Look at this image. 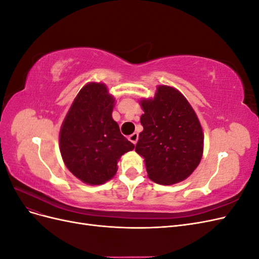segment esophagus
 Returning <instances> with one entry per match:
<instances>
[{
  "mask_svg": "<svg viewBox=\"0 0 259 259\" xmlns=\"http://www.w3.org/2000/svg\"><path fill=\"white\" fill-rule=\"evenodd\" d=\"M128 139H130L131 143L136 145V144H137V140H138V134H137V133H134V134H132V135L128 137Z\"/></svg>",
  "mask_w": 259,
  "mask_h": 259,
  "instance_id": "esophagus-1",
  "label": "esophagus"
}]
</instances>
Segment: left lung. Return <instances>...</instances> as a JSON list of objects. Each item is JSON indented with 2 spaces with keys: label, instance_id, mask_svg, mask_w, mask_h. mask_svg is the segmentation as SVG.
I'll return each mask as SVG.
<instances>
[{
  "label": "left lung",
  "instance_id": "1",
  "mask_svg": "<svg viewBox=\"0 0 259 259\" xmlns=\"http://www.w3.org/2000/svg\"><path fill=\"white\" fill-rule=\"evenodd\" d=\"M144 131L135 151L143 156L148 177L174 185L189 177L202 159L204 136L197 114L182 93L160 85L153 99L140 101Z\"/></svg>",
  "mask_w": 259,
  "mask_h": 259
}]
</instances>
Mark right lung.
<instances>
[{
	"label": "right lung",
	"mask_w": 259,
	"mask_h": 259,
	"mask_svg": "<svg viewBox=\"0 0 259 259\" xmlns=\"http://www.w3.org/2000/svg\"><path fill=\"white\" fill-rule=\"evenodd\" d=\"M115 99L103 83L83 86L62 122L60 153L66 166L83 183L101 185L116 173L121 155L134 145L112 119Z\"/></svg>",
	"instance_id": "add662e5"
}]
</instances>
